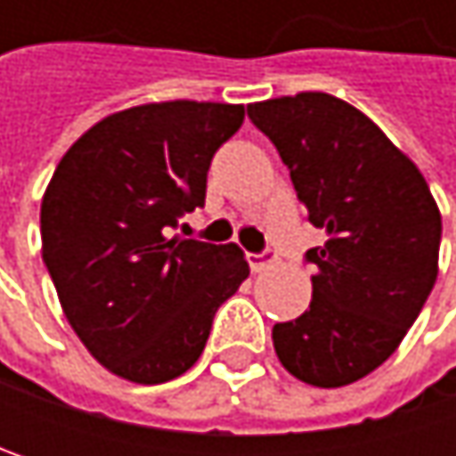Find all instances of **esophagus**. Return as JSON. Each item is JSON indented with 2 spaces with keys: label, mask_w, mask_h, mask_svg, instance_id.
Wrapping results in <instances>:
<instances>
[{
  "label": "esophagus",
  "mask_w": 456,
  "mask_h": 456,
  "mask_svg": "<svg viewBox=\"0 0 456 456\" xmlns=\"http://www.w3.org/2000/svg\"><path fill=\"white\" fill-rule=\"evenodd\" d=\"M272 261H274V258H269L266 253H248V264H250V269H253V272H261V269H266Z\"/></svg>",
  "instance_id": "esophagus-1"
}]
</instances>
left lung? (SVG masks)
Listing matches in <instances>:
<instances>
[{"mask_svg": "<svg viewBox=\"0 0 456 456\" xmlns=\"http://www.w3.org/2000/svg\"><path fill=\"white\" fill-rule=\"evenodd\" d=\"M290 168L309 222L312 304L272 330L282 367L317 388L378 370L404 340L438 277L441 211L410 158L354 105L298 92L248 105Z\"/></svg>", "mask_w": 456, "mask_h": 456, "instance_id": "1", "label": "left lung"}]
</instances>
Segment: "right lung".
I'll return each mask as SVG.
<instances>
[{
  "label": "right lung",
  "instance_id": "right-lung-1",
  "mask_svg": "<svg viewBox=\"0 0 456 456\" xmlns=\"http://www.w3.org/2000/svg\"><path fill=\"white\" fill-rule=\"evenodd\" d=\"M242 118V105L195 100L110 113L46 184L42 258L60 306L86 351L129 383L184 375L250 274L234 242L166 237L206 203L211 158Z\"/></svg>",
  "mask_w": 456,
  "mask_h": 456
}]
</instances>
